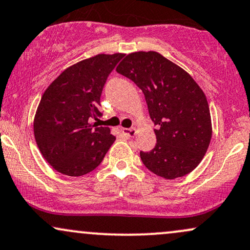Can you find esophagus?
Masks as SVG:
<instances>
[{
	"label": "esophagus",
	"mask_w": 250,
	"mask_h": 250,
	"mask_svg": "<svg viewBox=\"0 0 250 250\" xmlns=\"http://www.w3.org/2000/svg\"><path fill=\"white\" fill-rule=\"evenodd\" d=\"M122 133L125 137H133L136 134V128H122Z\"/></svg>",
	"instance_id": "1"
}]
</instances>
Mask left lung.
Here are the masks:
<instances>
[{"mask_svg":"<svg viewBox=\"0 0 250 250\" xmlns=\"http://www.w3.org/2000/svg\"><path fill=\"white\" fill-rule=\"evenodd\" d=\"M143 91L157 144L140 152L151 172L165 179L188 174L200 164L212 138L209 106L190 76L155 51L132 52L117 66Z\"/></svg>","mask_w":250,"mask_h":250,"instance_id":"1","label":"left lung"}]
</instances>
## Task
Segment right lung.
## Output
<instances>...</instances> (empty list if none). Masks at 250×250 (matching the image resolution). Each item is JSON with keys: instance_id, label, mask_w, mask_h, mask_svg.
<instances>
[{"instance_id": "right-lung-1", "label": "right lung", "mask_w": 250, "mask_h": 250, "mask_svg": "<svg viewBox=\"0 0 250 250\" xmlns=\"http://www.w3.org/2000/svg\"><path fill=\"white\" fill-rule=\"evenodd\" d=\"M124 54H101L64 70L43 93L34 119L41 153L57 172L81 177L96 168L116 140L108 127L90 124L102 116L106 79Z\"/></svg>"}]
</instances>
